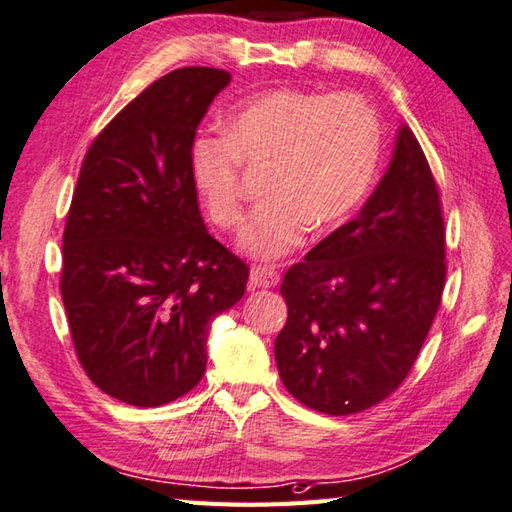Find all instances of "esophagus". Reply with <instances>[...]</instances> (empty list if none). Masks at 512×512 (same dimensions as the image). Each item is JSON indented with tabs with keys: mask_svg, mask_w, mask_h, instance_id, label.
I'll return each instance as SVG.
<instances>
[{
	"mask_svg": "<svg viewBox=\"0 0 512 512\" xmlns=\"http://www.w3.org/2000/svg\"><path fill=\"white\" fill-rule=\"evenodd\" d=\"M278 281H281V274L267 265H254L252 274H249V285L252 287H274Z\"/></svg>",
	"mask_w": 512,
	"mask_h": 512,
	"instance_id": "1",
	"label": "esophagus"
}]
</instances>
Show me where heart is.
Segmentation results:
<instances>
[{
	"mask_svg": "<svg viewBox=\"0 0 512 512\" xmlns=\"http://www.w3.org/2000/svg\"><path fill=\"white\" fill-rule=\"evenodd\" d=\"M381 156V124L356 93L272 89L229 111L223 138L191 147V180L211 223H243V169L267 165L260 205L240 247L274 260L292 252L305 231L341 225L368 194Z\"/></svg>",
	"mask_w": 512,
	"mask_h": 512,
	"instance_id": "b5f03b06",
	"label": "heart"
}]
</instances>
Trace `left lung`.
Returning a JSON list of instances; mask_svg holds the SVG:
<instances>
[{"mask_svg":"<svg viewBox=\"0 0 512 512\" xmlns=\"http://www.w3.org/2000/svg\"><path fill=\"white\" fill-rule=\"evenodd\" d=\"M446 227L419 140L401 127L361 214L287 269V323L274 354L283 385L316 412H363L412 370L446 285Z\"/></svg>","mask_w":512,"mask_h":512,"instance_id":"8db88e82","label":"left lung"}]
</instances>
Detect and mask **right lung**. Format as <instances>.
Here are the masks:
<instances>
[{
  "mask_svg": "<svg viewBox=\"0 0 512 512\" xmlns=\"http://www.w3.org/2000/svg\"><path fill=\"white\" fill-rule=\"evenodd\" d=\"M231 75L176 69L95 136L66 216L60 292L86 376L138 408L187 394L207 330L245 294L249 267L207 234L191 147Z\"/></svg>",
  "mask_w": 512,
  "mask_h": 512,
  "instance_id": "1",
  "label": "right lung"
}]
</instances>
